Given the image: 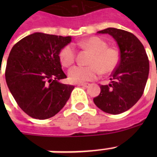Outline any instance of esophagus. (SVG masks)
<instances>
[{"instance_id":"34e87169","label":"esophagus","mask_w":157,"mask_h":157,"mask_svg":"<svg viewBox=\"0 0 157 157\" xmlns=\"http://www.w3.org/2000/svg\"><path fill=\"white\" fill-rule=\"evenodd\" d=\"M79 86H83V87H86V88H88L89 86H90V84L89 83H81V84H78Z\"/></svg>"}]
</instances>
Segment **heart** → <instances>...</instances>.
Returning <instances> with one entry per match:
<instances>
[{"label":"heart","mask_w":157,"mask_h":157,"mask_svg":"<svg viewBox=\"0 0 157 157\" xmlns=\"http://www.w3.org/2000/svg\"><path fill=\"white\" fill-rule=\"evenodd\" d=\"M81 48L92 53L90 66H74L68 71V78L73 83H82L95 80L102 72H112L120 61L119 51L113 47H108L107 43L98 36L88 38L77 43ZM76 59V50L71 45H67L59 52V60L63 67H70Z\"/></svg>","instance_id":"1"}]
</instances>
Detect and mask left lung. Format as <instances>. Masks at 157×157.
I'll list each match as a JSON object with an SVG mask.
<instances>
[{
  "mask_svg": "<svg viewBox=\"0 0 157 157\" xmlns=\"http://www.w3.org/2000/svg\"><path fill=\"white\" fill-rule=\"evenodd\" d=\"M98 33L109 34L120 49V61L111 75L108 85H101L99 95L94 98L97 107L117 115L131 108L144 94L149 74V61L144 46L127 31L106 28Z\"/></svg>",
  "mask_w": 157,
  "mask_h": 157,
  "instance_id": "left-lung-1",
  "label": "left lung"
}]
</instances>
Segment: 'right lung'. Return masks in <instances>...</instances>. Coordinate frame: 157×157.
<instances>
[{"instance_id":"add662e5","label":"right lung","mask_w":157,"mask_h":157,"mask_svg":"<svg viewBox=\"0 0 157 157\" xmlns=\"http://www.w3.org/2000/svg\"><path fill=\"white\" fill-rule=\"evenodd\" d=\"M71 40V36L35 33L12 48L6 63V84L29 117L39 120L54 117L70 98L74 86L59 81L67 78L59 52Z\"/></svg>"}]
</instances>
